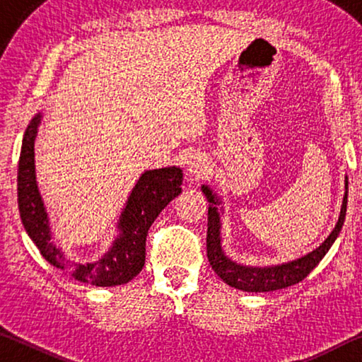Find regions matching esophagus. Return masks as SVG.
<instances>
[{
	"label": "esophagus",
	"mask_w": 362,
	"mask_h": 362,
	"mask_svg": "<svg viewBox=\"0 0 362 362\" xmlns=\"http://www.w3.org/2000/svg\"><path fill=\"white\" fill-rule=\"evenodd\" d=\"M187 173L193 177H201L207 173L206 158L199 153H193L187 161Z\"/></svg>",
	"instance_id": "34e87169"
}]
</instances>
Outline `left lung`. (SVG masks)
Returning <instances> with one entry per match:
<instances>
[{
	"label": "left lung",
	"mask_w": 362,
	"mask_h": 362,
	"mask_svg": "<svg viewBox=\"0 0 362 362\" xmlns=\"http://www.w3.org/2000/svg\"><path fill=\"white\" fill-rule=\"evenodd\" d=\"M201 189H203L207 201L211 203L209 211H207V238H206L207 259H209V263L212 265L214 272L217 273V276L223 279V283L244 292H272V291L284 289V287L300 283V281L308 276L311 269H313L317 263L322 260V257L327 254V250L337 240V236H339L343 222H345L346 199H348V179L345 180V196H343L339 222H337L335 228L320 247L315 249L313 252L300 257L297 260L279 263V265H269V267L241 265V263L233 262L230 257H226L222 249V238H220L222 222H220V212L217 209V206L220 204V199L207 185H203Z\"/></svg>",
	"instance_id": "8db88e82"
}]
</instances>
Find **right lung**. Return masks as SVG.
Wrapping results in <instances>:
<instances>
[{"label":"right lung","mask_w":362,"mask_h":362,"mask_svg":"<svg viewBox=\"0 0 362 362\" xmlns=\"http://www.w3.org/2000/svg\"><path fill=\"white\" fill-rule=\"evenodd\" d=\"M42 115L30 121L22 140L17 173V196L23 228L40 249L41 255L56 268L70 273L76 281L99 287H113L129 283L145 265V241L151 223L175 196L182 192L183 174L180 168L145 170L132 188L118 220L119 235L115 238L102 259L75 263L65 259L52 240L51 226L42 203L35 173V139Z\"/></svg>","instance_id":"obj_1"}]
</instances>
